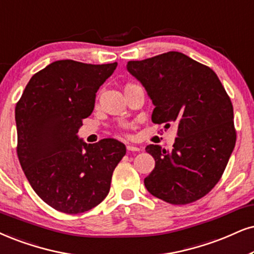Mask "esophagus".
<instances>
[{
	"label": "esophagus",
	"mask_w": 254,
	"mask_h": 254,
	"mask_svg": "<svg viewBox=\"0 0 254 254\" xmlns=\"http://www.w3.org/2000/svg\"><path fill=\"white\" fill-rule=\"evenodd\" d=\"M127 151H134V152H138L140 149L138 146H134V145H127Z\"/></svg>",
	"instance_id": "1"
}]
</instances>
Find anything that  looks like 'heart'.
Instances as JSON below:
<instances>
[{
  "mask_svg": "<svg viewBox=\"0 0 254 254\" xmlns=\"http://www.w3.org/2000/svg\"><path fill=\"white\" fill-rule=\"evenodd\" d=\"M130 85H133V84H127L125 85V88H127V86H130Z\"/></svg>",
  "mask_w": 254,
  "mask_h": 254,
  "instance_id": "heart-1",
  "label": "heart"
}]
</instances>
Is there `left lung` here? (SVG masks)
Listing matches in <instances>:
<instances>
[{"label":"left lung","mask_w":254,"mask_h":254,"mask_svg":"<svg viewBox=\"0 0 254 254\" xmlns=\"http://www.w3.org/2000/svg\"><path fill=\"white\" fill-rule=\"evenodd\" d=\"M127 69L155 105L153 123L177 127L172 150L145 147L156 162L144 179L146 190L170 204L198 200L219 182L236 145L225 89L212 69L178 51L129 61Z\"/></svg>","instance_id":"obj_1"}]
</instances>
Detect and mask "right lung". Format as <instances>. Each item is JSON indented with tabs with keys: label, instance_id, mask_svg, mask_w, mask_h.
Here are the masks:
<instances>
[{
	"label": "right lung",
	"instance_id": "obj_1",
	"mask_svg": "<svg viewBox=\"0 0 254 254\" xmlns=\"http://www.w3.org/2000/svg\"><path fill=\"white\" fill-rule=\"evenodd\" d=\"M116 66L56 61L31 77L16 104L22 170L38 197L61 212L97 206L127 152L112 138L86 144L77 134L83 118L94 111L96 92Z\"/></svg>",
	"mask_w": 254,
	"mask_h": 254
}]
</instances>
